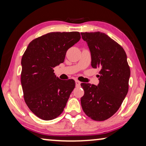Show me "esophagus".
<instances>
[{
  "instance_id": "esophagus-1",
  "label": "esophagus",
  "mask_w": 146,
  "mask_h": 146,
  "mask_svg": "<svg viewBox=\"0 0 146 146\" xmlns=\"http://www.w3.org/2000/svg\"><path fill=\"white\" fill-rule=\"evenodd\" d=\"M75 84H76V86L77 87H79L80 85H81V82L79 81H78V80H75Z\"/></svg>"
}]
</instances>
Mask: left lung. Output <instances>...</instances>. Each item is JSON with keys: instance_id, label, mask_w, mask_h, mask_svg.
<instances>
[{"instance_id": "left-lung-1", "label": "left lung", "mask_w": 146, "mask_h": 146, "mask_svg": "<svg viewBox=\"0 0 146 146\" xmlns=\"http://www.w3.org/2000/svg\"><path fill=\"white\" fill-rule=\"evenodd\" d=\"M81 34L91 52L92 67L100 69L97 86L81 84L85 91L81 98V106L89 118L103 121L116 113L128 93L130 69L126 53L104 33Z\"/></svg>"}]
</instances>
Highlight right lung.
<instances>
[{"mask_svg":"<svg viewBox=\"0 0 146 146\" xmlns=\"http://www.w3.org/2000/svg\"><path fill=\"white\" fill-rule=\"evenodd\" d=\"M80 38L78 32L48 33L32 40L22 56L24 100L42 120H53L62 113L75 87L73 79L63 81L56 77L53 68L64 61L67 50Z\"/></svg>","mask_w":146,"mask_h":146,"instance_id":"1","label":"right lung"}]
</instances>
